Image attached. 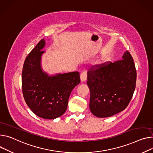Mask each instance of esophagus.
Instances as JSON below:
<instances>
[{
  "label": "esophagus",
  "mask_w": 153,
  "mask_h": 153,
  "mask_svg": "<svg viewBox=\"0 0 153 153\" xmlns=\"http://www.w3.org/2000/svg\"><path fill=\"white\" fill-rule=\"evenodd\" d=\"M87 76H88V74H87V72L86 71H84L83 72H81V74H80L81 81L82 82L85 81L87 79Z\"/></svg>",
  "instance_id": "esophagus-1"
}]
</instances>
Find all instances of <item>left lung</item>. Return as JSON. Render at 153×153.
<instances>
[{
    "mask_svg": "<svg viewBox=\"0 0 153 153\" xmlns=\"http://www.w3.org/2000/svg\"><path fill=\"white\" fill-rule=\"evenodd\" d=\"M137 71L128 51L123 59L92 67L88 72L89 108L99 117H110L125 110L136 86Z\"/></svg>",
    "mask_w": 153,
    "mask_h": 153,
    "instance_id": "8db88e82",
    "label": "left lung"
}]
</instances>
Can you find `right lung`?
I'll use <instances>...</instances> for the list:
<instances>
[{
    "label": "right lung",
    "instance_id": "1",
    "mask_svg": "<svg viewBox=\"0 0 153 153\" xmlns=\"http://www.w3.org/2000/svg\"><path fill=\"white\" fill-rule=\"evenodd\" d=\"M42 39L26 57L22 72L23 96L30 109L43 119L53 120L66 111L73 89L80 83L78 72L48 76L40 67L45 51Z\"/></svg>",
    "mask_w": 153,
    "mask_h": 153
}]
</instances>
